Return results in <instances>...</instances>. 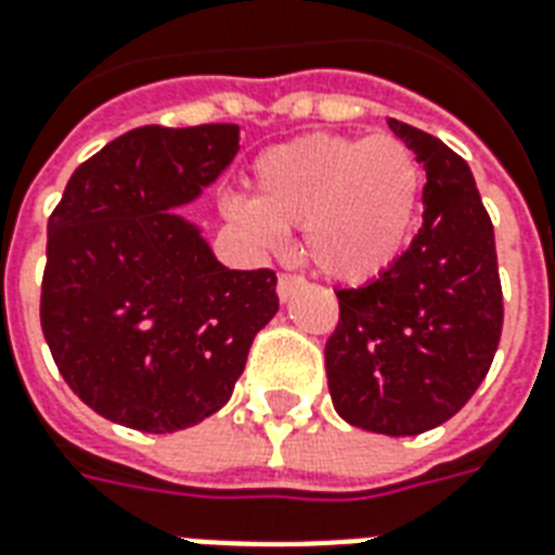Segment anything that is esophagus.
Returning <instances> with one entry per match:
<instances>
[{
	"label": "esophagus",
	"instance_id": "1",
	"mask_svg": "<svg viewBox=\"0 0 555 555\" xmlns=\"http://www.w3.org/2000/svg\"><path fill=\"white\" fill-rule=\"evenodd\" d=\"M302 285H306V282H302V279H299V276L282 273V276H279V285H276L279 299H282V302H287V299H291V296H294L296 291H299V287H302Z\"/></svg>",
	"mask_w": 555,
	"mask_h": 555
}]
</instances>
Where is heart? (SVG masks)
<instances>
[{
	"label": "heart",
	"instance_id": "1",
	"mask_svg": "<svg viewBox=\"0 0 555 555\" xmlns=\"http://www.w3.org/2000/svg\"><path fill=\"white\" fill-rule=\"evenodd\" d=\"M253 197L230 201L223 215L259 247L282 232H306V256L344 285L387 276L416 235L425 175L396 137L294 139L253 165Z\"/></svg>",
	"mask_w": 555,
	"mask_h": 555
}]
</instances>
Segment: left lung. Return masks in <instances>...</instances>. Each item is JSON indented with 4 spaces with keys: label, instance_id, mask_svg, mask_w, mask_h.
I'll return each mask as SVG.
<instances>
[{
    "label": "left lung",
    "instance_id": "1",
    "mask_svg": "<svg viewBox=\"0 0 555 555\" xmlns=\"http://www.w3.org/2000/svg\"><path fill=\"white\" fill-rule=\"evenodd\" d=\"M390 130L428 177L422 230L387 276L337 291L325 375L349 425L416 437L454 416L486 378L503 294L492 221L468 163L404 121L390 118Z\"/></svg>",
    "mask_w": 555,
    "mask_h": 555
}]
</instances>
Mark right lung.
Segmentation results:
<instances>
[{
  "mask_svg": "<svg viewBox=\"0 0 555 555\" xmlns=\"http://www.w3.org/2000/svg\"><path fill=\"white\" fill-rule=\"evenodd\" d=\"M238 125H147L75 168L49 218L40 323L63 380L99 416L192 428L230 401L276 273L230 270L180 215L241 151Z\"/></svg>",
  "mask_w": 555,
  "mask_h": 555,
  "instance_id": "right-lung-1",
  "label": "right lung"
}]
</instances>
